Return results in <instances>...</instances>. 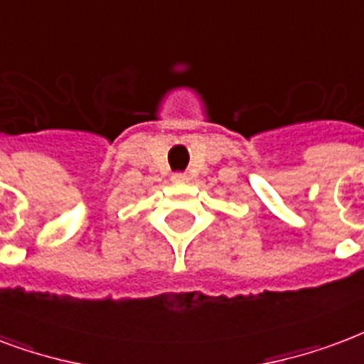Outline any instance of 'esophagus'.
<instances>
[{"label": "esophagus", "instance_id": "34e87169", "mask_svg": "<svg viewBox=\"0 0 364 364\" xmlns=\"http://www.w3.org/2000/svg\"><path fill=\"white\" fill-rule=\"evenodd\" d=\"M187 179V173H173V176H171V181L173 183H185Z\"/></svg>", "mask_w": 364, "mask_h": 364}]
</instances>
